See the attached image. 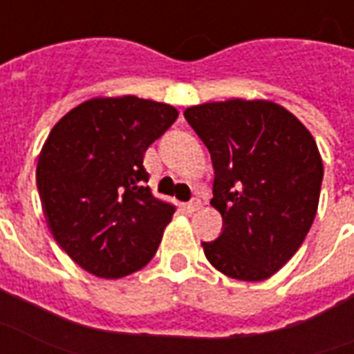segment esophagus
Instances as JSON below:
<instances>
[{"label":"esophagus","instance_id":"obj_1","mask_svg":"<svg viewBox=\"0 0 354 354\" xmlns=\"http://www.w3.org/2000/svg\"><path fill=\"white\" fill-rule=\"evenodd\" d=\"M202 205H203V203H202V200H200V198H192V200L187 203V209H188V211H198V209L202 207Z\"/></svg>","mask_w":354,"mask_h":354}]
</instances>
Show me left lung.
<instances>
[{
  "label": "left lung",
  "mask_w": 354,
  "mask_h": 354,
  "mask_svg": "<svg viewBox=\"0 0 354 354\" xmlns=\"http://www.w3.org/2000/svg\"><path fill=\"white\" fill-rule=\"evenodd\" d=\"M187 122L209 149L215 183L211 205L223 232L203 241L218 272L264 281L300 249L313 224L322 160L313 136L285 107L266 100L194 105Z\"/></svg>",
  "instance_id": "obj_1"
}]
</instances>
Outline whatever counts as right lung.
<instances>
[{"label": "right lung", "instance_id": "right-lung-1", "mask_svg": "<svg viewBox=\"0 0 354 354\" xmlns=\"http://www.w3.org/2000/svg\"><path fill=\"white\" fill-rule=\"evenodd\" d=\"M179 113L136 95L94 97L58 120L37 160L46 224L69 259L118 279L154 257L174 205L143 187L147 149Z\"/></svg>", "mask_w": 354, "mask_h": 354}]
</instances>
